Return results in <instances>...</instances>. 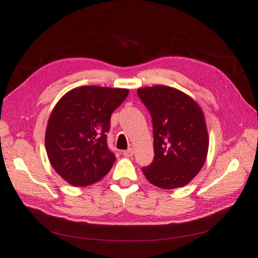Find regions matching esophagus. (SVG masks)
<instances>
[{
  "label": "esophagus",
  "instance_id": "obj_1",
  "mask_svg": "<svg viewBox=\"0 0 258 258\" xmlns=\"http://www.w3.org/2000/svg\"><path fill=\"white\" fill-rule=\"evenodd\" d=\"M133 155H134V149L133 148H129V149L123 151V156L124 157H131Z\"/></svg>",
  "mask_w": 258,
  "mask_h": 258
}]
</instances>
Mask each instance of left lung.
<instances>
[{"label":"left lung","instance_id":"1","mask_svg":"<svg viewBox=\"0 0 258 258\" xmlns=\"http://www.w3.org/2000/svg\"><path fill=\"white\" fill-rule=\"evenodd\" d=\"M154 128V161L143 168L149 182L159 188L186 186L206 161L208 133L198 103L175 88L138 89Z\"/></svg>","mask_w":258,"mask_h":258}]
</instances>
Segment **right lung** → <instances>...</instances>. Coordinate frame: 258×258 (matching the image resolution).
I'll use <instances>...</instances> for the list:
<instances>
[{
	"mask_svg": "<svg viewBox=\"0 0 258 258\" xmlns=\"http://www.w3.org/2000/svg\"><path fill=\"white\" fill-rule=\"evenodd\" d=\"M128 93V89L80 87L67 92L52 110L45 131L46 154L70 185H92L111 169L115 157L107 144L110 117Z\"/></svg>",
	"mask_w": 258,
	"mask_h": 258,
	"instance_id": "right-lung-1",
	"label": "right lung"
}]
</instances>
